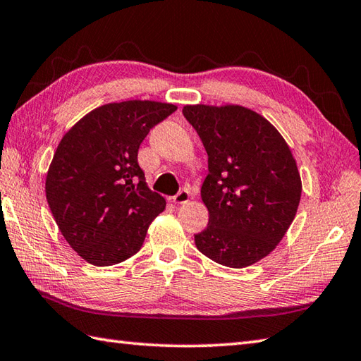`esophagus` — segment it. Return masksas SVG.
Segmentation results:
<instances>
[{
    "label": "esophagus",
    "mask_w": 361,
    "mask_h": 361,
    "mask_svg": "<svg viewBox=\"0 0 361 361\" xmlns=\"http://www.w3.org/2000/svg\"><path fill=\"white\" fill-rule=\"evenodd\" d=\"M189 199H190L189 190H186V189H181L180 192L173 197V203H176V204H183V203L189 202Z\"/></svg>",
    "instance_id": "esophagus-1"
}]
</instances>
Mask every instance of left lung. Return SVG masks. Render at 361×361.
I'll return each instance as SVG.
<instances>
[{
	"mask_svg": "<svg viewBox=\"0 0 361 361\" xmlns=\"http://www.w3.org/2000/svg\"><path fill=\"white\" fill-rule=\"evenodd\" d=\"M188 122L208 153L202 185L208 227L197 233L204 257L227 267H247L269 255L298 213L302 181L277 128L239 104H188Z\"/></svg>",
	"mask_w": 361,
	"mask_h": 361,
	"instance_id": "obj_1",
	"label": "left lung"
}]
</instances>
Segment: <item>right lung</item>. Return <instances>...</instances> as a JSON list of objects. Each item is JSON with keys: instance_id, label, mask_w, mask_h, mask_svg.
I'll return each instance as SVG.
<instances>
[{"instance_id": "add662e5", "label": "right lung", "mask_w": 361, "mask_h": 361, "mask_svg": "<svg viewBox=\"0 0 361 361\" xmlns=\"http://www.w3.org/2000/svg\"><path fill=\"white\" fill-rule=\"evenodd\" d=\"M176 106L150 100L108 103L70 128L49 164L48 207L70 247L94 266L137 253L164 197L148 189L139 145Z\"/></svg>"}]
</instances>
